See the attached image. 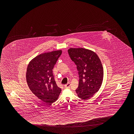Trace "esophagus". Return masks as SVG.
Segmentation results:
<instances>
[{"label":"esophagus","instance_id":"esophagus-1","mask_svg":"<svg viewBox=\"0 0 134 134\" xmlns=\"http://www.w3.org/2000/svg\"><path fill=\"white\" fill-rule=\"evenodd\" d=\"M70 86V83H67L66 84V85H65V87H66V88H69V87Z\"/></svg>","mask_w":134,"mask_h":134}]
</instances>
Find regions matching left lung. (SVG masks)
<instances>
[{"label":"left lung","mask_w":134,"mask_h":134,"mask_svg":"<svg viewBox=\"0 0 134 134\" xmlns=\"http://www.w3.org/2000/svg\"><path fill=\"white\" fill-rule=\"evenodd\" d=\"M71 60L77 66L79 84L76 91L78 97L87 100L99 91L103 82V69L97 54L88 49L79 48L68 50Z\"/></svg>","instance_id":"8db88e82"}]
</instances>
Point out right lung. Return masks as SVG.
Listing matches in <instances>:
<instances>
[{
  "label": "right lung",
  "instance_id": "add662e5",
  "mask_svg": "<svg viewBox=\"0 0 134 134\" xmlns=\"http://www.w3.org/2000/svg\"><path fill=\"white\" fill-rule=\"evenodd\" d=\"M62 54L61 50L40 54L30 62L26 72V80L30 90L47 104L54 103L61 88L57 86L53 69Z\"/></svg>",
  "mask_w": 134,
  "mask_h": 134
}]
</instances>
